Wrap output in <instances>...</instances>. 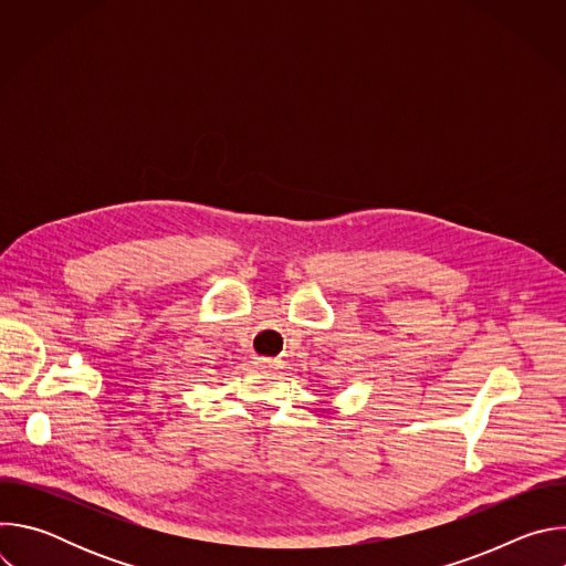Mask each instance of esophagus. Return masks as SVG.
Masks as SVG:
<instances>
[{
    "label": "esophagus",
    "instance_id": "34e87169",
    "mask_svg": "<svg viewBox=\"0 0 566 566\" xmlns=\"http://www.w3.org/2000/svg\"><path fill=\"white\" fill-rule=\"evenodd\" d=\"M258 365H260L262 369H277V360H273V358H260Z\"/></svg>",
    "mask_w": 566,
    "mask_h": 566
}]
</instances>
